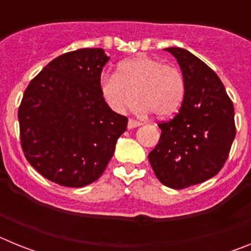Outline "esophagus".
Here are the masks:
<instances>
[{"instance_id": "34e87169", "label": "esophagus", "mask_w": 251, "mask_h": 251, "mask_svg": "<svg viewBox=\"0 0 251 251\" xmlns=\"http://www.w3.org/2000/svg\"><path fill=\"white\" fill-rule=\"evenodd\" d=\"M141 124H142L141 122H137V121H134V119H129V121H128V128H129V129H132V128L139 127Z\"/></svg>"}]
</instances>
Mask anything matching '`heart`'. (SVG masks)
I'll return each instance as SVG.
<instances>
[{"instance_id": "obj_1", "label": "heart", "mask_w": 251, "mask_h": 251, "mask_svg": "<svg viewBox=\"0 0 251 251\" xmlns=\"http://www.w3.org/2000/svg\"><path fill=\"white\" fill-rule=\"evenodd\" d=\"M103 99L110 109L123 114L138 100L137 113L158 117L174 114L185 97V77L177 66L147 55L121 63L114 74H103L99 81Z\"/></svg>"}]
</instances>
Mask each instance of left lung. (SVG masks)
Instances as JSON below:
<instances>
[{
    "label": "left lung",
    "instance_id": "8db88e82",
    "mask_svg": "<svg viewBox=\"0 0 251 251\" xmlns=\"http://www.w3.org/2000/svg\"><path fill=\"white\" fill-rule=\"evenodd\" d=\"M185 77V97L174 119L159 123L148 154L154 175L171 188L205 182L224 167L235 138L234 105L212 69L181 48H168Z\"/></svg>",
    "mask_w": 251,
    "mask_h": 251
}]
</instances>
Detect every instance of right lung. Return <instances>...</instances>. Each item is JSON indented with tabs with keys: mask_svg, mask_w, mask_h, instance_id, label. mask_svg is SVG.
<instances>
[{
	"mask_svg": "<svg viewBox=\"0 0 251 251\" xmlns=\"http://www.w3.org/2000/svg\"><path fill=\"white\" fill-rule=\"evenodd\" d=\"M110 57L103 49L60 55L30 81L19 108L26 159L65 187L94 182L113 157L128 119L110 109L99 88Z\"/></svg>",
	"mask_w": 251,
	"mask_h": 251,
	"instance_id": "obj_1",
	"label": "right lung"
}]
</instances>
